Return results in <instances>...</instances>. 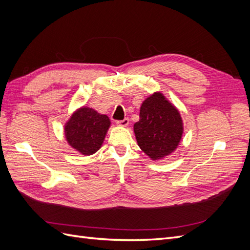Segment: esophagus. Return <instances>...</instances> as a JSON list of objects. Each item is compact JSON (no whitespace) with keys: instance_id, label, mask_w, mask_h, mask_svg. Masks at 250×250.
I'll return each mask as SVG.
<instances>
[{"instance_id":"obj_1","label":"esophagus","mask_w":250,"mask_h":250,"mask_svg":"<svg viewBox=\"0 0 250 250\" xmlns=\"http://www.w3.org/2000/svg\"><path fill=\"white\" fill-rule=\"evenodd\" d=\"M128 124H129V119H127V118L122 121H117V125L121 126V127H126V126H128Z\"/></svg>"}]
</instances>
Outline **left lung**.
<instances>
[{"label": "left lung", "instance_id": "obj_1", "mask_svg": "<svg viewBox=\"0 0 250 250\" xmlns=\"http://www.w3.org/2000/svg\"><path fill=\"white\" fill-rule=\"evenodd\" d=\"M133 131L143 152L150 160L161 161L179 146L184 122L175 105L161 92H155L143 101Z\"/></svg>", "mask_w": 250, "mask_h": 250}]
</instances>
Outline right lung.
Returning a JSON list of instances; mask_svg holds the SVG:
<instances>
[{
    "label": "right lung",
    "instance_id": "right-lung-1",
    "mask_svg": "<svg viewBox=\"0 0 250 250\" xmlns=\"http://www.w3.org/2000/svg\"><path fill=\"white\" fill-rule=\"evenodd\" d=\"M110 125L106 115L87 106H81L65 122L64 138L75 151L88 156L102 147Z\"/></svg>",
    "mask_w": 250,
    "mask_h": 250
}]
</instances>
